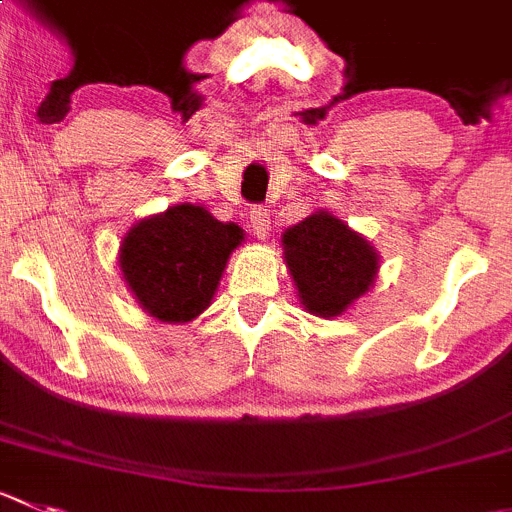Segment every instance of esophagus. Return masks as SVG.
Here are the masks:
<instances>
[{"instance_id": "34e87169", "label": "esophagus", "mask_w": 512, "mask_h": 512, "mask_svg": "<svg viewBox=\"0 0 512 512\" xmlns=\"http://www.w3.org/2000/svg\"><path fill=\"white\" fill-rule=\"evenodd\" d=\"M251 228H253V233H256V236L259 238H264L266 233H269V208L266 206H256V208H251Z\"/></svg>"}]
</instances>
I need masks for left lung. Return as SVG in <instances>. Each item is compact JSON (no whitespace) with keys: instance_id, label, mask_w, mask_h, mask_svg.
I'll return each mask as SVG.
<instances>
[{"instance_id":"left-lung-1","label":"left lung","mask_w":512,"mask_h":512,"mask_svg":"<svg viewBox=\"0 0 512 512\" xmlns=\"http://www.w3.org/2000/svg\"><path fill=\"white\" fill-rule=\"evenodd\" d=\"M284 259L306 311L339 316L367 294L377 276V253L359 233L326 211L284 233Z\"/></svg>"}]
</instances>
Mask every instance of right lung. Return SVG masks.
Wrapping results in <instances>:
<instances>
[{"label":"right lung","instance_id":"obj_1","mask_svg":"<svg viewBox=\"0 0 512 512\" xmlns=\"http://www.w3.org/2000/svg\"><path fill=\"white\" fill-rule=\"evenodd\" d=\"M236 223H221L201 206H173L140 221L120 248V269L135 299L160 321H191L211 304L233 248Z\"/></svg>","mask_w":512,"mask_h":512}]
</instances>
